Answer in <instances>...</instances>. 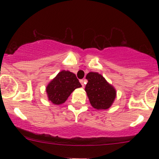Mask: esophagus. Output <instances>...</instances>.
Masks as SVG:
<instances>
[{
  "label": "esophagus",
  "instance_id": "obj_1",
  "mask_svg": "<svg viewBox=\"0 0 159 159\" xmlns=\"http://www.w3.org/2000/svg\"><path fill=\"white\" fill-rule=\"evenodd\" d=\"M80 82H81V85H82V87H84V84H85V83H86V79H82V80H80Z\"/></svg>",
  "mask_w": 159,
  "mask_h": 159
}]
</instances>
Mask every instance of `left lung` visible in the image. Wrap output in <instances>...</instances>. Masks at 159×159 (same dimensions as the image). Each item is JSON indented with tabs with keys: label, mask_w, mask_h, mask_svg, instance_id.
<instances>
[{
	"label": "left lung",
	"mask_w": 159,
	"mask_h": 159,
	"mask_svg": "<svg viewBox=\"0 0 159 159\" xmlns=\"http://www.w3.org/2000/svg\"><path fill=\"white\" fill-rule=\"evenodd\" d=\"M86 79L88 82L85 91L91 105L98 110L109 108L116 98L115 89L97 72H89Z\"/></svg>",
	"instance_id": "obj_1"
}]
</instances>
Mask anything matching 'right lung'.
Returning a JSON list of instances; mask_svg holds the SVG:
<instances>
[{
  "mask_svg": "<svg viewBox=\"0 0 159 159\" xmlns=\"http://www.w3.org/2000/svg\"><path fill=\"white\" fill-rule=\"evenodd\" d=\"M81 87L76 75L69 71L63 70L57 74L46 87L48 99L54 105H61L76 88Z\"/></svg>",
  "mask_w": 159,
  "mask_h": 159,
  "instance_id": "1",
  "label": "right lung"
}]
</instances>
